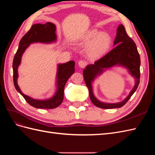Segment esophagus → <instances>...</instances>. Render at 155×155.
Listing matches in <instances>:
<instances>
[{"label":"esophagus","mask_w":155,"mask_h":155,"mask_svg":"<svg viewBox=\"0 0 155 155\" xmlns=\"http://www.w3.org/2000/svg\"><path fill=\"white\" fill-rule=\"evenodd\" d=\"M78 65H79V67L85 68L86 67V65H87V62L85 61L81 60L78 62Z\"/></svg>","instance_id":"esophagus-1"}]
</instances>
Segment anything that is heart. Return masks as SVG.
Segmentation results:
<instances>
[{"instance_id":"heart-1","label":"heart","mask_w":155,"mask_h":155,"mask_svg":"<svg viewBox=\"0 0 155 155\" xmlns=\"http://www.w3.org/2000/svg\"><path fill=\"white\" fill-rule=\"evenodd\" d=\"M81 45L88 48V55L95 58L104 54L111 44L110 36L107 33H101L96 30L88 31L81 40Z\"/></svg>"}]
</instances>
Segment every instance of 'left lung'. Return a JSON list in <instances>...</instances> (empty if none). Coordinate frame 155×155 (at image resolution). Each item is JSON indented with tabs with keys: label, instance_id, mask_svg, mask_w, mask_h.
<instances>
[{
	"label": "left lung",
	"instance_id": "8db88e82",
	"mask_svg": "<svg viewBox=\"0 0 155 155\" xmlns=\"http://www.w3.org/2000/svg\"><path fill=\"white\" fill-rule=\"evenodd\" d=\"M114 45L116 46L113 49L96 61L94 64L88 65L83 72L91 101L94 105L101 109H114L124 106L137 91L140 83V55L135 43L127 34L125 27L122 25H120L117 29V34ZM116 64L122 65L129 69L130 72L135 78V85L130 95L122 102L112 104L101 103L93 96L91 83L96 75L101 73L104 68H110Z\"/></svg>",
	"mask_w": 155,
	"mask_h": 155
}]
</instances>
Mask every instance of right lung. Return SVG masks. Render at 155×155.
<instances>
[{
	"mask_svg": "<svg viewBox=\"0 0 155 155\" xmlns=\"http://www.w3.org/2000/svg\"><path fill=\"white\" fill-rule=\"evenodd\" d=\"M56 40L55 26L51 22H46L45 25H33L31 28L22 37L18 45V48L14 56L13 61V83L16 90L25 98V100L32 107L37 109H52L58 107L61 104L64 97V88L68 79L74 73L75 62L70 61L64 64L58 65V91L55 96L46 100H34L23 94L18 87L17 79L18 78L17 68L21 63V56L26 48L30 44L40 42V43H51Z\"/></svg>",
	"mask_w": 155,
	"mask_h": 155,
	"instance_id": "obj_1",
	"label": "right lung"
}]
</instances>
